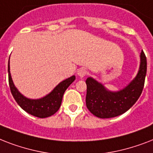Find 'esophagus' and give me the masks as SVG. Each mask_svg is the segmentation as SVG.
<instances>
[{
    "label": "esophagus",
    "instance_id": "obj_1",
    "mask_svg": "<svg viewBox=\"0 0 153 153\" xmlns=\"http://www.w3.org/2000/svg\"><path fill=\"white\" fill-rule=\"evenodd\" d=\"M86 74H87V71H86V70L84 69V68H80V69L78 71V72H77V74H78L79 77H81V78H83L84 76H86Z\"/></svg>",
    "mask_w": 153,
    "mask_h": 153
}]
</instances>
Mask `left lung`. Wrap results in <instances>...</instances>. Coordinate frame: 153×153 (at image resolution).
<instances>
[{"label": "left lung", "instance_id": "left-lung-1", "mask_svg": "<svg viewBox=\"0 0 153 153\" xmlns=\"http://www.w3.org/2000/svg\"><path fill=\"white\" fill-rule=\"evenodd\" d=\"M140 57L137 76L121 91H108L93 78L86 79V104L91 114L100 118H110L126 113L135 104L142 93L147 72V59L143 51Z\"/></svg>", "mask_w": 153, "mask_h": 153}]
</instances>
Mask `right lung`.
Segmentation results:
<instances>
[{
  "label": "right lung",
  "mask_w": 153,
  "mask_h": 153,
  "mask_svg": "<svg viewBox=\"0 0 153 153\" xmlns=\"http://www.w3.org/2000/svg\"><path fill=\"white\" fill-rule=\"evenodd\" d=\"M8 73L11 93L16 102L25 111L39 118L51 116L59 110L65 91L75 80V76L73 75L58 84L51 93L44 98L39 99H30L21 94L14 86L10 74L9 60L8 64Z\"/></svg>",
  "instance_id": "add662e5"
}]
</instances>
